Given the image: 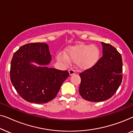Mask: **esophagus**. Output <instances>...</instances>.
Instances as JSON below:
<instances>
[{
    "mask_svg": "<svg viewBox=\"0 0 133 133\" xmlns=\"http://www.w3.org/2000/svg\"><path fill=\"white\" fill-rule=\"evenodd\" d=\"M68 71H69V74H70V76L73 75V74H74L76 73L75 71H74V70H72V69H70V70H69Z\"/></svg>",
    "mask_w": 133,
    "mask_h": 133,
    "instance_id": "esophagus-1",
    "label": "esophagus"
}]
</instances>
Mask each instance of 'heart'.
Listing matches in <instances>:
<instances>
[{
  "mask_svg": "<svg viewBox=\"0 0 133 133\" xmlns=\"http://www.w3.org/2000/svg\"><path fill=\"white\" fill-rule=\"evenodd\" d=\"M100 50L95 45L79 44L71 46L65 54L60 52L57 59L64 63H68L70 60L76 62L80 68L86 69L94 66L99 61Z\"/></svg>",
  "mask_w": 133,
  "mask_h": 133,
  "instance_id": "b5f03b06",
  "label": "heart"
}]
</instances>
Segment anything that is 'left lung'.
Segmentation results:
<instances>
[{
	"label": "left lung",
	"mask_w": 133,
	"mask_h": 133,
	"mask_svg": "<svg viewBox=\"0 0 133 133\" xmlns=\"http://www.w3.org/2000/svg\"><path fill=\"white\" fill-rule=\"evenodd\" d=\"M103 56L91 68L80 73L79 94L90 102H102L117 91L122 81V59L111 45L101 42Z\"/></svg>",
	"instance_id": "left-lung-1"
}]
</instances>
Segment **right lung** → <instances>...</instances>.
Listing matches in <instances>:
<instances>
[{
  "instance_id": "1",
  "label": "right lung",
  "mask_w": 133,
  "mask_h": 133,
  "mask_svg": "<svg viewBox=\"0 0 133 133\" xmlns=\"http://www.w3.org/2000/svg\"><path fill=\"white\" fill-rule=\"evenodd\" d=\"M51 61L49 46L45 43H28L14 52L11 62V81L16 91L26 101L48 102L56 97L69 76L68 71L48 68L47 65Z\"/></svg>"
}]
</instances>
